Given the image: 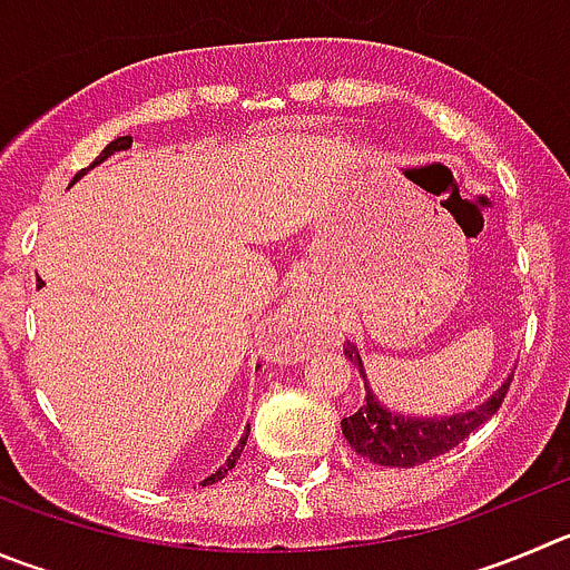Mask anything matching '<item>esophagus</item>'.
I'll return each mask as SVG.
<instances>
[{
    "mask_svg": "<svg viewBox=\"0 0 570 570\" xmlns=\"http://www.w3.org/2000/svg\"><path fill=\"white\" fill-rule=\"evenodd\" d=\"M321 321H323V315L317 312L315 303L306 301V297H295V301L286 303L284 323H289L292 328H301L303 334H312L321 328Z\"/></svg>",
    "mask_w": 570,
    "mask_h": 570,
    "instance_id": "esophagus-1",
    "label": "esophagus"
}]
</instances>
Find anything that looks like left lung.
Wrapping results in <instances>:
<instances>
[{"mask_svg": "<svg viewBox=\"0 0 570 570\" xmlns=\"http://www.w3.org/2000/svg\"><path fill=\"white\" fill-rule=\"evenodd\" d=\"M343 351L345 357L354 363V368H360V374H363L365 402L357 413L343 419L340 428H343V435L360 455L382 466H416L444 455L446 450L461 444L466 435L475 433L492 413H498L509 385H512V376H509L483 405H475L466 413H453V416L439 419L405 416V413L387 411L380 399L374 396L368 380H365L363 357H360L357 345L345 343Z\"/></svg>", "mask_w": 570, "mask_h": 570, "instance_id": "left-lung-1", "label": "left lung"}]
</instances>
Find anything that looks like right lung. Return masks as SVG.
<instances>
[{
    "mask_svg": "<svg viewBox=\"0 0 570 570\" xmlns=\"http://www.w3.org/2000/svg\"><path fill=\"white\" fill-rule=\"evenodd\" d=\"M126 148H131V137H117V140H111L109 146H106L104 151H100V157L95 159V163L89 165V168H95V165H98V163H104V159H106V157H111V154H115V151H126ZM89 168H83V171H78L76 177H72V183H78V179H81L83 174L89 171ZM72 183H69V185H72ZM41 284H45V281H39V286H41ZM247 433H249V428H247ZM247 433H244L242 439H238V444L233 446V453L227 455V461H225V464H222L219 470L213 472L210 478H205V481H202V483H216V481H222V478H225L227 472H230L233 466H236V461L242 459V450H244V444H247Z\"/></svg>",
    "mask_w": 570,
    "mask_h": 570,
    "instance_id": "obj_1",
    "label": "right lung"
}]
</instances>
